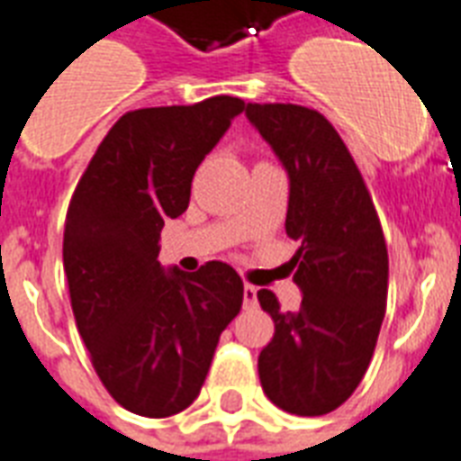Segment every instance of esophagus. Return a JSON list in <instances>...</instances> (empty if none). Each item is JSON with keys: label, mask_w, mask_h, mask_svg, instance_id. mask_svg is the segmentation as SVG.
<instances>
[{"label": "esophagus", "mask_w": 461, "mask_h": 461, "mask_svg": "<svg viewBox=\"0 0 461 461\" xmlns=\"http://www.w3.org/2000/svg\"><path fill=\"white\" fill-rule=\"evenodd\" d=\"M242 305H245L248 310L257 308V288L249 286V284L242 286Z\"/></svg>", "instance_id": "1"}]
</instances>
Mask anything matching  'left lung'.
<instances>
[{
    "mask_svg": "<svg viewBox=\"0 0 461 461\" xmlns=\"http://www.w3.org/2000/svg\"><path fill=\"white\" fill-rule=\"evenodd\" d=\"M245 115L288 175V238L301 242L291 274L303 303L281 312L276 295L257 298L274 320L259 353V380L274 404L322 416L366 375L387 303V245L351 153L317 110L248 103Z\"/></svg>",
    "mask_w": 461,
    "mask_h": 461,
    "instance_id": "obj_1",
    "label": "left lung"
}]
</instances>
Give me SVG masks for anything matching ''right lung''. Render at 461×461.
Wrapping results in <instances>:
<instances>
[{
  "instance_id": "add662e5",
  "label": "right lung",
  "mask_w": 461,
  "mask_h": 461,
  "mask_svg": "<svg viewBox=\"0 0 461 461\" xmlns=\"http://www.w3.org/2000/svg\"><path fill=\"white\" fill-rule=\"evenodd\" d=\"M245 110L233 95L131 110L81 175L64 223V274L78 334L105 390L127 411L187 409L221 331L242 308L226 262L194 274L158 262L160 230L190 204L192 177Z\"/></svg>"
}]
</instances>
